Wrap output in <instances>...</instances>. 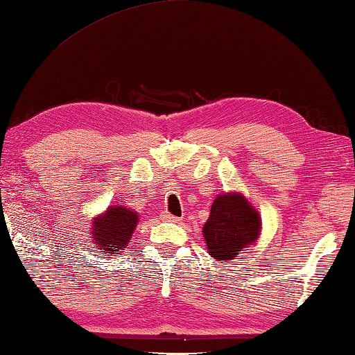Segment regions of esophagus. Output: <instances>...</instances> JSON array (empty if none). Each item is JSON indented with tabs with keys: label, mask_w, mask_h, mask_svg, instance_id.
<instances>
[{
	"label": "esophagus",
	"mask_w": 355,
	"mask_h": 355,
	"mask_svg": "<svg viewBox=\"0 0 355 355\" xmlns=\"http://www.w3.org/2000/svg\"><path fill=\"white\" fill-rule=\"evenodd\" d=\"M162 220H165V222H173V223H178L179 222L178 217H174V216H171V214H168V212L162 214Z\"/></svg>",
	"instance_id": "34e87169"
}]
</instances>
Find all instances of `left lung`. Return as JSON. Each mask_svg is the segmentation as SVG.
Returning a JSON list of instances; mask_svg holds the SVG:
<instances>
[{"label": "left lung", "instance_id": "8db88e82", "mask_svg": "<svg viewBox=\"0 0 355 355\" xmlns=\"http://www.w3.org/2000/svg\"><path fill=\"white\" fill-rule=\"evenodd\" d=\"M261 214L241 191H225L214 200L207 222L202 226L207 253L230 263L237 254L258 242Z\"/></svg>", "mask_w": 355, "mask_h": 355}]
</instances>
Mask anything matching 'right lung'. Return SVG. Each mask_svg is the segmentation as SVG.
<instances>
[{"mask_svg":"<svg viewBox=\"0 0 355 355\" xmlns=\"http://www.w3.org/2000/svg\"><path fill=\"white\" fill-rule=\"evenodd\" d=\"M138 222V212L130 207L123 205L108 206L91 220L89 237L101 253H105V257H116L129 245Z\"/></svg>","mask_w":355,"mask_h":355,"instance_id":"obj_1","label":"right lung"}]
</instances>
